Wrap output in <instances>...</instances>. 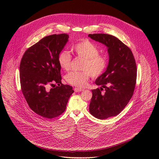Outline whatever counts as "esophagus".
I'll return each instance as SVG.
<instances>
[{"mask_svg":"<svg viewBox=\"0 0 159 159\" xmlns=\"http://www.w3.org/2000/svg\"><path fill=\"white\" fill-rule=\"evenodd\" d=\"M74 91H75V92H79V91H84V89L79 88H74Z\"/></svg>","mask_w":159,"mask_h":159,"instance_id":"34e87169","label":"esophagus"}]
</instances>
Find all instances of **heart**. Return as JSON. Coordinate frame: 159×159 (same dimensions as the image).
<instances>
[{
    "mask_svg": "<svg viewBox=\"0 0 159 159\" xmlns=\"http://www.w3.org/2000/svg\"><path fill=\"white\" fill-rule=\"evenodd\" d=\"M72 52L77 57L83 58L80 64L81 71H72L66 75V80L70 84L83 88L87 85L90 76L97 78L105 72L108 61L106 56L99 54V49L92 42L88 39L82 40L74 44ZM72 58L66 51H62L58 55V63L64 71L71 68Z\"/></svg>",
    "mask_w": 159,
    "mask_h": 159,
    "instance_id": "heart-1",
    "label": "heart"
}]
</instances>
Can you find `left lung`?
<instances>
[{"instance_id":"left-lung-1","label":"left lung","mask_w":159,"mask_h":159,"mask_svg":"<svg viewBox=\"0 0 159 159\" xmlns=\"http://www.w3.org/2000/svg\"><path fill=\"white\" fill-rule=\"evenodd\" d=\"M88 36L108 48L109 64L95 81L102 87L92 90L89 107L95 117L106 119L119 114L131 98L137 81L136 62L130 48L116 37L104 33Z\"/></svg>"}]
</instances>
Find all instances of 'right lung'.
I'll return each mask as SVG.
<instances>
[{"label":"right lung","mask_w":159,"mask_h":159,"mask_svg":"<svg viewBox=\"0 0 159 159\" xmlns=\"http://www.w3.org/2000/svg\"><path fill=\"white\" fill-rule=\"evenodd\" d=\"M68 38L66 33L46 36L30 47L20 61L22 94L30 109L46 119H52L64 113L74 92L71 86L62 84L58 63V55Z\"/></svg>","instance_id":"1"}]
</instances>
